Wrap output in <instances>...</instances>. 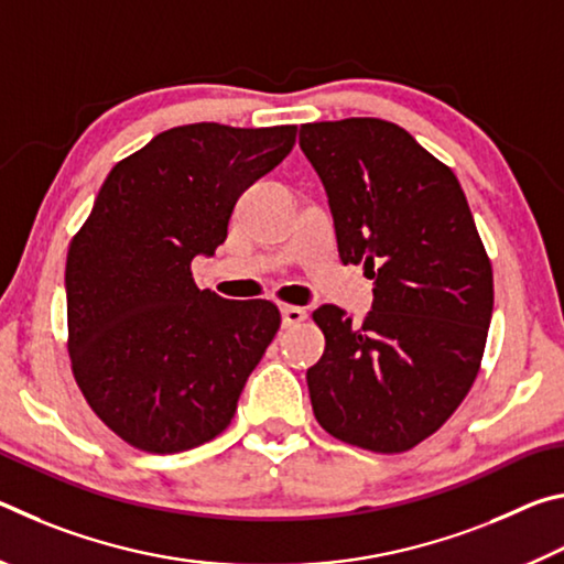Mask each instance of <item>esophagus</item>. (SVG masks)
<instances>
[{
  "mask_svg": "<svg viewBox=\"0 0 564 564\" xmlns=\"http://www.w3.org/2000/svg\"><path fill=\"white\" fill-rule=\"evenodd\" d=\"M281 318H283V328H293L308 318V313H305V308H299V305H283Z\"/></svg>",
  "mask_w": 564,
  "mask_h": 564,
  "instance_id": "1",
  "label": "esophagus"
}]
</instances>
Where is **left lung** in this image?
Listing matches in <instances>:
<instances>
[{
    "label": "left lung",
    "instance_id": "8db88e82",
    "mask_svg": "<svg viewBox=\"0 0 564 564\" xmlns=\"http://www.w3.org/2000/svg\"><path fill=\"white\" fill-rule=\"evenodd\" d=\"M323 181L343 263L373 279V308L352 323L338 305L313 321L326 350L308 368L326 433L373 453L433 435L480 370L492 318V265L460 181L383 119L301 127Z\"/></svg>",
    "mask_w": 564,
    "mask_h": 564
}]
</instances>
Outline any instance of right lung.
I'll return each mask as SVG.
<instances>
[{"label":"right lung","mask_w":564,"mask_h":564,"mask_svg":"<svg viewBox=\"0 0 564 564\" xmlns=\"http://www.w3.org/2000/svg\"><path fill=\"white\" fill-rule=\"evenodd\" d=\"M295 127L186 123L119 161L66 253L76 386L121 441L181 453L221 435L281 326L191 275L226 241L238 196L291 154Z\"/></svg>","instance_id":"right-lung-1"}]
</instances>
